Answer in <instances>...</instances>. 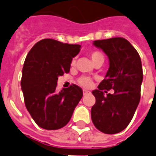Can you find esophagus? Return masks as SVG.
<instances>
[{"mask_svg": "<svg viewBox=\"0 0 156 156\" xmlns=\"http://www.w3.org/2000/svg\"><path fill=\"white\" fill-rule=\"evenodd\" d=\"M83 94H84V95H86V94H89L90 93V91H88L87 90H83Z\"/></svg>", "mask_w": 156, "mask_h": 156, "instance_id": "obj_1", "label": "esophagus"}]
</instances>
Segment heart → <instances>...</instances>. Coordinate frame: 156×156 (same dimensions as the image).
Returning <instances> with one entry per match:
<instances>
[{
  "mask_svg": "<svg viewBox=\"0 0 156 156\" xmlns=\"http://www.w3.org/2000/svg\"><path fill=\"white\" fill-rule=\"evenodd\" d=\"M90 56L91 60H92L93 62H96L98 59H104V57H103L102 54L99 51H92L90 53ZM74 64H75V60L73 59L72 60L71 65H74ZM78 82L80 83V85H82V87H90L91 84H92V81L88 77H82L81 78H79Z\"/></svg>",
  "mask_w": 156,
  "mask_h": 156,
  "instance_id": "obj_1",
  "label": "heart"
}]
</instances>
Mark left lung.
Listing matches in <instances>:
<instances>
[{"label":"left lung","instance_id":"left-lung-1","mask_svg":"<svg viewBox=\"0 0 156 156\" xmlns=\"http://www.w3.org/2000/svg\"><path fill=\"white\" fill-rule=\"evenodd\" d=\"M93 45L107 55L109 69L98 90L92 91L96 102L91 108V119L100 131L116 134L128 126L140 102L144 77L141 58L123 37L98 40ZM111 89L114 94L105 97L102 90Z\"/></svg>","mask_w":156,"mask_h":156}]
</instances>
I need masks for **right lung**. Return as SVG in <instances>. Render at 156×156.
<instances>
[{
    "label": "right lung",
    "mask_w": 156,
    "mask_h": 156,
    "mask_svg": "<svg viewBox=\"0 0 156 156\" xmlns=\"http://www.w3.org/2000/svg\"><path fill=\"white\" fill-rule=\"evenodd\" d=\"M80 48V45L42 39L26 56L21 90L25 107L41 128L58 130L65 126L83 95L82 90L74 84L56 91L58 77L69 73L72 59Z\"/></svg>",
    "instance_id": "right-lung-1"
}]
</instances>
